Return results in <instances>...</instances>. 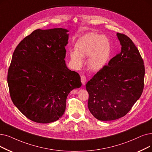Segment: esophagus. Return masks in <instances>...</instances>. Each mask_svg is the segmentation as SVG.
<instances>
[{
    "mask_svg": "<svg viewBox=\"0 0 152 152\" xmlns=\"http://www.w3.org/2000/svg\"><path fill=\"white\" fill-rule=\"evenodd\" d=\"M81 83H82L83 85H84L86 84V81H87L86 77V76L84 75H83V76H81Z\"/></svg>",
    "mask_w": 152,
    "mask_h": 152,
    "instance_id": "34e87169",
    "label": "esophagus"
}]
</instances>
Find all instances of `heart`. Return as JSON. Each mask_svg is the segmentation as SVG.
<instances>
[{"label":"heart","mask_w":152,"mask_h":152,"mask_svg":"<svg viewBox=\"0 0 152 152\" xmlns=\"http://www.w3.org/2000/svg\"><path fill=\"white\" fill-rule=\"evenodd\" d=\"M76 51H71V60L77 68L84 64L83 58H87L88 68L92 71L102 69L107 64L110 55V45L107 38L95 33L84 35L75 45Z\"/></svg>","instance_id":"heart-1"}]
</instances>
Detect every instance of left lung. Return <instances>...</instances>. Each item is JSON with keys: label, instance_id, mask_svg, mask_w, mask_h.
Returning a JSON list of instances; mask_svg holds the SVG:
<instances>
[{"label": "left lung", "instance_id": "1", "mask_svg": "<svg viewBox=\"0 0 152 152\" xmlns=\"http://www.w3.org/2000/svg\"><path fill=\"white\" fill-rule=\"evenodd\" d=\"M121 51L86 85L88 108L99 121L116 120L126 115L142 94L145 66L132 39L117 33Z\"/></svg>", "mask_w": 152, "mask_h": 152}]
</instances>
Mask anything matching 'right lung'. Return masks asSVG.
<instances>
[{"instance_id": "right-lung-1", "label": "right lung", "mask_w": 152, "mask_h": 152, "mask_svg": "<svg viewBox=\"0 0 152 152\" xmlns=\"http://www.w3.org/2000/svg\"><path fill=\"white\" fill-rule=\"evenodd\" d=\"M68 32L61 28L35 30L13 53L7 75L11 99L34 122L58 120L71 91L82 85L80 75L65 63Z\"/></svg>"}]
</instances>
